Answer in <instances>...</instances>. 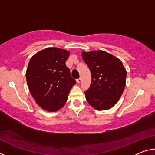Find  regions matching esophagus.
Segmentation results:
<instances>
[{"label": "esophagus", "instance_id": "esophagus-1", "mask_svg": "<svg viewBox=\"0 0 155 155\" xmlns=\"http://www.w3.org/2000/svg\"><path fill=\"white\" fill-rule=\"evenodd\" d=\"M81 81H82V78H78V79L77 80V82L78 83H81Z\"/></svg>", "mask_w": 155, "mask_h": 155}]
</instances>
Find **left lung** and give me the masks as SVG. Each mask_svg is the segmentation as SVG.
Segmentation results:
<instances>
[{
	"label": "left lung",
	"instance_id": "left-lung-1",
	"mask_svg": "<svg viewBox=\"0 0 155 155\" xmlns=\"http://www.w3.org/2000/svg\"><path fill=\"white\" fill-rule=\"evenodd\" d=\"M82 58L91 74L90 87L85 92L88 103L98 111L112 108L126 85L127 70L121 60L101 50L83 51Z\"/></svg>",
	"mask_w": 155,
	"mask_h": 155
}]
</instances>
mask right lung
I'll list each match as a JSON object with an SVG mask.
<instances>
[{"label": "right lung", "instance_id": "obj_1", "mask_svg": "<svg viewBox=\"0 0 155 155\" xmlns=\"http://www.w3.org/2000/svg\"><path fill=\"white\" fill-rule=\"evenodd\" d=\"M70 52L50 47L31 57L26 71L28 90L35 103L48 112H56L65 105L70 90L76 84L65 61Z\"/></svg>", "mask_w": 155, "mask_h": 155}]
</instances>
